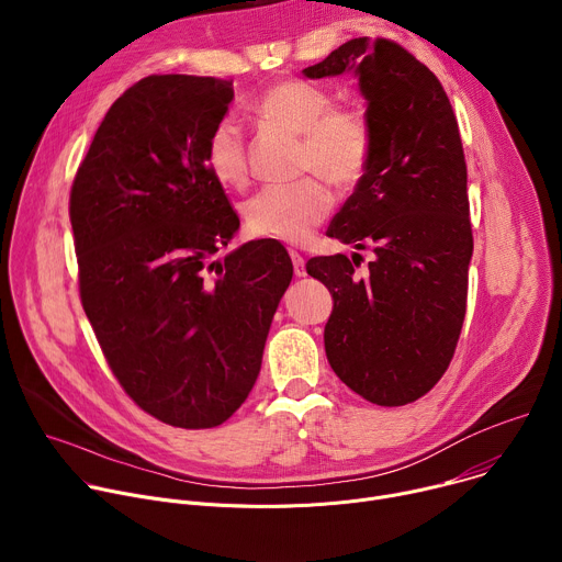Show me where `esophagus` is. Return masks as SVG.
I'll return each mask as SVG.
<instances>
[{"instance_id":"obj_1","label":"esophagus","mask_w":562,"mask_h":562,"mask_svg":"<svg viewBox=\"0 0 562 562\" xmlns=\"http://www.w3.org/2000/svg\"><path fill=\"white\" fill-rule=\"evenodd\" d=\"M289 256H291V262H293V273L297 276V278H304L306 276V269H304V258L297 254V251H289Z\"/></svg>"}]
</instances>
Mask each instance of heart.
Returning <instances> with one entry per match:
<instances>
[{
  "label": "heart",
  "instance_id": "1",
  "mask_svg": "<svg viewBox=\"0 0 562 562\" xmlns=\"http://www.w3.org/2000/svg\"><path fill=\"white\" fill-rule=\"evenodd\" d=\"M256 115L273 126L302 135L300 171H313L338 189L360 182L371 157V126L362 109L334 104L327 89L304 79L269 87L254 104ZM209 176L222 187H243L249 178L245 133L233 117L220 120L204 148ZM327 182L306 176L291 184H271L245 204L254 235L304 243L331 211Z\"/></svg>",
  "mask_w": 562,
  "mask_h": 562
}]
</instances>
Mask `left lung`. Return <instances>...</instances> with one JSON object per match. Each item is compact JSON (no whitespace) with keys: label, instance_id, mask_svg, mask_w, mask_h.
Masks as SVG:
<instances>
[{"label":"left lung","instance_id":"obj_1","mask_svg":"<svg viewBox=\"0 0 562 562\" xmlns=\"http://www.w3.org/2000/svg\"><path fill=\"white\" fill-rule=\"evenodd\" d=\"M353 70L367 100L371 157L327 235L371 249L373 262L311 258L334 297L325 349L336 375L380 407L423 397L447 371L467 311L473 254L467 165L438 77L400 44L356 37L304 68Z\"/></svg>","mask_w":562,"mask_h":562}]
</instances>
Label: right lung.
<instances>
[{
    "label": "right lung",
    "mask_w": 562,
    "mask_h": 562,
    "mask_svg": "<svg viewBox=\"0 0 562 562\" xmlns=\"http://www.w3.org/2000/svg\"><path fill=\"white\" fill-rule=\"evenodd\" d=\"M233 82L148 75L102 120L70 189L79 297L133 403L211 429L254 389L293 265L280 243L222 260L239 217L204 165Z\"/></svg>",
    "instance_id": "1"
}]
</instances>
